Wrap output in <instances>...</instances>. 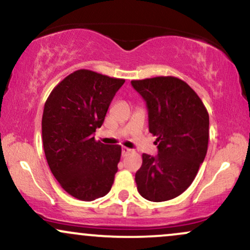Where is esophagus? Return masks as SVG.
<instances>
[{
  "label": "esophagus",
  "mask_w": 250,
  "mask_h": 250,
  "mask_svg": "<svg viewBox=\"0 0 250 250\" xmlns=\"http://www.w3.org/2000/svg\"><path fill=\"white\" fill-rule=\"evenodd\" d=\"M131 151H133V150H131V149H129V148H125V147H123V148H122V156H123V157H125V156H127V155H128V154H130Z\"/></svg>",
  "instance_id": "1"
}]
</instances>
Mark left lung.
<instances>
[{
  "label": "left lung",
  "mask_w": 250,
  "mask_h": 250,
  "mask_svg": "<svg viewBox=\"0 0 250 250\" xmlns=\"http://www.w3.org/2000/svg\"><path fill=\"white\" fill-rule=\"evenodd\" d=\"M131 85L146 101L149 131L157 137V155L143 154L135 174L137 190L153 202L171 200L191 185L207 154L208 111L177 77L134 80Z\"/></svg>",
  "instance_id": "left-lung-1"
}]
</instances>
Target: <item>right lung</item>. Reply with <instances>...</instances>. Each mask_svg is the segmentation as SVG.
Returning a JSON list of instances; mask_svg holds the SVG:
<instances>
[{"instance_id":"right-lung-1","label":"right lung","mask_w":250,"mask_h":250,"mask_svg":"<svg viewBox=\"0 0 250 250\" xmlns=\"http://www.w3.org/2000/svg\"><path fill=\"white\" fill-rule=\"evenodd\" d=\"M125 80L80 69L62 80L47 99L42 116L45 159L71 196L93 201L109 193L121 146L96 141L111 100Z\"/></svg>"}]
</instances>
